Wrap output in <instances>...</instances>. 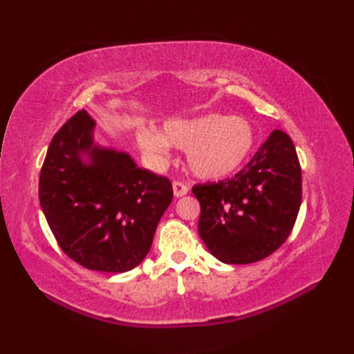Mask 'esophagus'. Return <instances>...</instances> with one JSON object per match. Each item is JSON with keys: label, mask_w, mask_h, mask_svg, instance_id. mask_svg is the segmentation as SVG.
Returning <instances> with one entry per match:
<instances>
[{"label": "esophagus", "mask_w": 354, "mask_h": 354, "mask_svg": "<svg viewBox=\"0 0 354 354\" xmlns=\"http://www.w3.org/2000/svg\"><path fill=\"white\" fill-rule=\"evenodd\" d=\"M187 193H189V187H187L184 183L181 181L173 183V194H175L176 198H183Z\"/></svg>", "instance_id": "obj_1"}]
</instances>
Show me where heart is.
Wrapping results in <instances>:
<instances>
[{
	"instance_id": "b5f03b06",
	"label": "heart",
	"mask_w": 354,
	"mask_h": 354,
	"mask_svg": "<svg viewBox=\"0 0 354 354\" xmlns=\"http://www.w3.org/2000/svg\"><path fill=\"white\" fill-rule=\"evenodd\" d=\"M137 142L156 162L167 160L170 145L183 149L194 176L223 179L236 173L251 156L255 132L243 117L207 114L169 120L164 123L162 133L140 127Z\"/></svg>"
}]
</instances>
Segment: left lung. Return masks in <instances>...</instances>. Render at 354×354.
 I'll list each match as a JSON object with an SVG mask.
<instances>
[{
  "label": "left lung",
  "mask_w": 354,
  "mask_h": 354,
  "mask_svg": "<svg viewBox=\"0 0 354 354\" xmlns=\"http://www.w3.org/2000/svg\"><path fill=\"white\" fill-rule=\"evenodd\" d=\"M199 236L217 260L248 265L280 248L301 205V165L288 133L275 129L245 169L198 184Z\"/></svg>",
  "instance_id": "1"
}]
</instances>
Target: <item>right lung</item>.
Here are the masks:
<instances>
[{
	"label": "right lung",
	"instance_id": "obj_1",
	"mask_svg": "<svg viewBox=\"0 0 354 354\" xmlns=\"http://www.w3.org/2000/svg\"><path fill=\"white\" fill-rule=\"evenodd\" d=\"M94 126L82 109L53 137L41 169L39 202L71 260L100 272H126L152 246L173 199L171 183L137 167L131 155L94 145Z\"/></svg>",
	"mask_w": 354,
	"mask_h": 354
}]
</instances>
